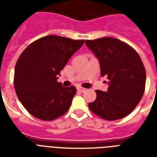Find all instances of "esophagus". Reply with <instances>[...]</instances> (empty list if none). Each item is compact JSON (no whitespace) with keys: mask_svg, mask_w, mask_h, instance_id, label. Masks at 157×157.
I'll return each instance as SVG.
<instances>
[{"mask_svg":"<svg viewBox=\"0 0 157 157\" xmlns=\"http://www.w3.org/2000/svg\"><path fill=\"white\" fill-rule=\"evenodd\" d=\"M77 91H78V92H84L86 91V88H84V87H82V86H79V87H77Z\"/></svg>","mask_w":157,"mask_h":157,"instance_id":"1","label":"esophagus"}]
</instances>
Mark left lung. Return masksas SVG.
<instances>
[{
	"label": "left lung",
	"mask_w": 157,
	"mask_h": 157,
	"mask_svg": "<svg viewBox=\"0 0 157 157\" xmlns=\"http://www.w3.org/2000/svg\"><path fill=\"white\" fill-rule=\"evenodd\" d=\"M98 59L102 76L109 82L108 92L96 90L97 98L88 107L105 120H117L129 114L141 100L146 74L141 59L131 46L114 38L86 40Z\"/></svg>",
	"instance_id": "8db88e82"
}]
</instances>
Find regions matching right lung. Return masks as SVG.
<instances>
[{"label": "right lung", "mask_w": 157, "mask_h": 157, "mask_svg": "<svg viewBox=\"0 0 157 157\" xmlns=\"http://www.w3.org/2000/svg\"><path fill=\"white\" fill-rule=\"evenodd\" d=\"M85 40L57 35L37 39L23 50L15 66L14 88L19 101L35 118L52 121L64 115L76 93L57 76Z\"/></svg>", "instance_id": "obj_1"}]
</instances>
